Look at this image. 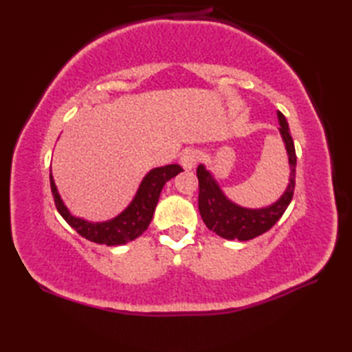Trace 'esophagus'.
I'll return each instance as SVG.
<instances>
[{
	"label": "esophagus",
	"instance_id": "obj_1",
	"mask_svg": "<svg viewBox=\"0 0 352 352\" xmlns=\"http://www.w3.org/2000/svg\"><path fill=\"white\" fill-rule=\"evenodd\" d=\"M201 159V153L198 149H186V151L182 154V159L180 163L184 169H193L195 168V164L198 163V160Z\"/></svg>",
	"mask_w": 352,
	"mask_h": 352
}]
</instances>
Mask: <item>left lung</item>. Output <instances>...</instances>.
Masks as SVG:
<instances>
[{"label":"left lung","instance_id":"left-lung-1","mask_svg":"<svg viewBox=\"0 0 352 352\" xmlns=\"http://www.w3.org/2000/svg\"><path fill=\"white\" fill-rule=\"evenodd\" d=\"M278 121H280V133L281 138L286 144L287 155H289V164H290V182L286 192L283 197L274 203L272 206L265 208H243L241 206H236L234 203L223 195L218 183L203 164H199L197 169L198 177V210L201 218L208 230L218 236L228 239V241H250V239L257 237L260 234L266 233L271 230L276 221H278L283 213L286 212L287 206L290 204L292 198H294L295 190V169H296V153L295 145L292 140L289 125L286 118L278 111Z\"/></svg>","mask_w":352,"mask_h":352}]
</instances>
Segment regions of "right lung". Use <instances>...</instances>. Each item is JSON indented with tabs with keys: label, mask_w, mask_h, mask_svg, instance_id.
Instances as JSON below:
<instances>
[{
	"label": "right lung",
	"mask_w": 352,
	"mask_h": 352,
	"mask_svg": "<svg viewBox=\"0 0 352 352\" xmlns=\"http://www.w3.org/2000/svg\"><path fill=\"white\" fill-rule=\"evenodd\" d=\"M183 168L180 164H168V166L155 168L149 170L142 180L136 197L131 201V204L125 210L116 216V218L106 221V222H87L85 219L76 218L69 213L68 208L63 204L60 195L57 193V188L50 175V184L52 198L58 213L62 218L69 223V226L77 231L80 236L100 245L116 246L124 245L134 239L139 237L148 228L149 222L153 219L155 206L159 203L160 192L163 186L174 178L177 174H180Z\"/></svg>",
	"instance_id": "add662e5"
}]
</instances>
